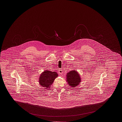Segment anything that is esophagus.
<instances>
[{
  "label": "esophagus",
  "mask_w": 122,
  "mask_h": 122,
  "mask_svg": "<svg viewBox=\"0 0 122 122\" xmlns=\"http://www.w3.org/2000/svg\"><path fill=\"white\" fill-rule=\"evenodd\" d=\"M58 73H59V75H62L63 74V70H58Z\"/></svg>",
  "instance_id": "esophagus-1"
}]
</instances>
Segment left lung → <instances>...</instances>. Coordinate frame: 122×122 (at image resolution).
<instances>
[{"instance_id": "obj_1", "label": "left lung", "mask_w": 122, "mask_h": 122, "mask_svg": "<svg viewBox=\"0 0 122 122\" xmlns=\"http://www.w3.org/2000/svg\"><path fill=\"white\" fill-rule=\"evenodd\" d=\"M66 81L69 86L74 88L78 86L81 82V79L80 74L76 70L70 71L66 75Z\"/></svg>"}]
</instances>
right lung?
I'll return each mask as SVG.
<instances>
[{"label":"right lung","mask_w":122,"mask_h":122,"mask_svg":"<svg viewBox=\"0 0 122 122\" xmlns=\"http://www.w3.org/2000/svg\"><path fill=\"white\" fill-rule=\"evenodd\" d=\"M58 74L55 71L46 70L41 73L39 78V83L41 86L46 89H50ZM49 89H48V88Z\"/></svg>","instance_id":"1"}]
</instances>
